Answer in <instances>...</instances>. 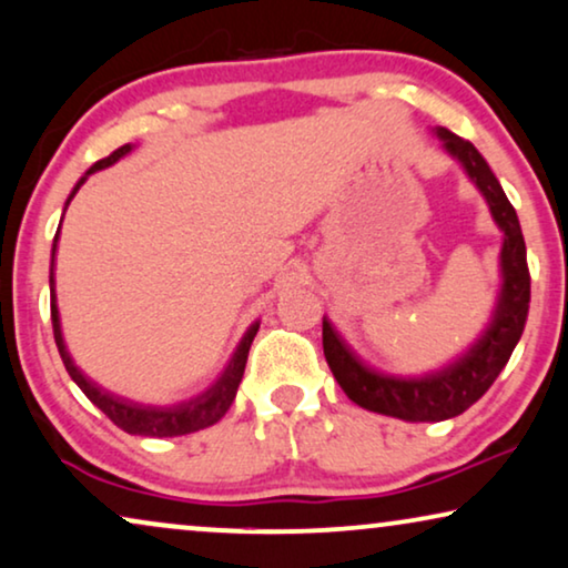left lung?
I'll use <instances>...</instances> for the list:
<instances>
[{"instance_id":"8db88e82","label":"left lung","mask_w":568,"mask_h":568,"mask_svg":"<svg viewBox=\"0 0 568 568\" xmlns=\"http://www.w3.org/2000/svg\"><path fill=\"white\" fill-rule=\"evenodd\" d=\"M437 136L445 142L447 152L455 154L468 170V175L476 181L488 206H491L496 224L504 230V284L484 336L445 369L424 377H395L364 364L346 346V341L333 331L328 317H323L325 362H328L338 385L344 387V393L362 408L406 418V422H445V418L460 416L463 410H468L494 385L504 364L509 362L525 331L527 307H530V268H527L525 237L519 230L515 206L509 204L507 193L501 191L488 162L480 158V152L468 139L453 134L449 129H437Z\"/></svg>"}]
</instances>
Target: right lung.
<instances>
[{"instance_id":"right-lung-1","label":"right lung","mask_w":568,"mask_h":568,"mask_svg":"<svg viewBox=\"0 0 568 568\" xmlns=\"http://www.w3.org/2000/svg\"><path fill=\"white\" fill-rule=\"evenodd\" d=\"M126 152H131V144H123L115 152L108 154V158L98 160L95 165L88 170V175L95 173V170L113 165V162L121 160ZM84 178L74 185L72 196L80 191ZM72 196H69V201H72ZM57 240H59V232H57V237H53V255H57ZM51 292H53V268H51ZM51 323H53V338H57L61 362H64L69 377L80 385V390L88 395V398L95 403V406L103 410V414L111 418L115 426H121V429L129 434H142V437H178V434H191V432L206 429V426L220 422V418L227 414L232 400H235L237 385H240V379H243V372H245L247 352H251L255 333H258V323H253L243 336V341H240V346L235 348V354H232V359L227 367H224L220 379H216L209 390H204L191 400L178 403V406H144V403H134L129 398H121V395L103 390V387L92 383L90 377H84L80 367H74L72 356H69L67 346H64V338H61L57 294H53V300H51Z\"/></svg>"}]
</instances>
